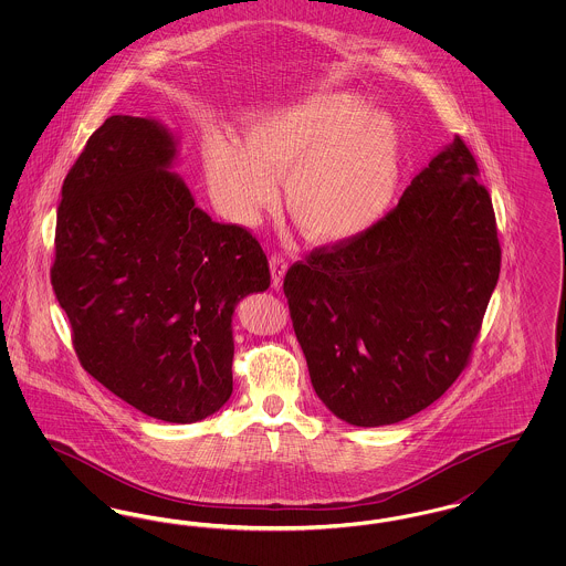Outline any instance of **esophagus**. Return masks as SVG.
Segmentation results:
<instances>
[{"instance_id": "obj_1", "label": "esophagus", "mask_w": 566, "mask_h": 566, "mask_svg": "<svg viewBox=\"0 0 566 566\" xmlns=\"http://www.w3.org/2000/svg\"><path fill=\"white\" fill-rule=\"evenodd\" d=\"M286 270H289V263H286L280 254H273L270 259V271L271 286H273L275 291H280V289H282V282H284Z\"/></svg>"}]
</instances>
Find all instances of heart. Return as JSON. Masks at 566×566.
<instances>
[{
	"instance_id": "1",
	"label": "heart",
	"mask_w": 566,
	"mask_h": 566,
	"mask_svg": "<svg viewBox=\"0 0 566 566\" xmlns=\"http://www.w3.org/2000/svg\"><path fill=\"white\" fill-rule=\"evenodd\" d=\"M201 167L227 220L256 227L277 203L275 180H282L305 240L342 245L388 212L401 174V135L365 97L328 91L250 116L242 144L208 135Z\"/></svg>"
}]
</instances>
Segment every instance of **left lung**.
Listing matches in <instances>:
<instances>
[{"instance_id":"8db88e82","label":"left lung","mask_w":566,"mask_h":566,"mask_svg":"<svg viewBox=\"0 0 566 566\" xmlns=\"http://www.w3.org/2000/svg\"><path fill=\"white\" fill-rule=\"evenodd\" d=\"M478 163L460 137L354 242L284 277L312 386L339 420L384 427L427 409L462 374L501 271Z\"/></svg>"}]
</instances>
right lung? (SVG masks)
Masks as SVG:
<instances>
[{
  "label": "right lung",
  "mask_w": 566,
  "mask_h": 566,
  "mask_svg": "<svg viewBox=\"0 0 566 566\" xmlns=\"http://www.w3.org/2000/svg\"><path fill=\"white\" fill-rule=\"evenodd\" d=\"M178 137L116 114L88 137L56 212L53 291L82 367L142 413L212 416L233 392V312L270 289L268 256L197 208Z\"/></svg>",
  "instance_id": "1"
}]
</instances>
